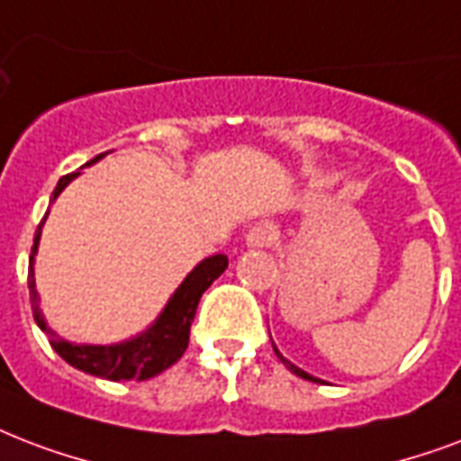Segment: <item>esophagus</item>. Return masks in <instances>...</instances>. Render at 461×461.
<instances>
[{"label":"esophagus","instance_id":"1","mask_svg":"<svg viewBox=\"0 0 461 461\" xmlns=\"http://www.w3.org/2000/svg\"><path fill=\"white\" fill-rule=\"evenodd\" d=\"M273 241V234L266 224H256L251 230L246 231V244L251 246V249H263V246H270Z\"/></svg>","mask_w":461,"mask_h":461}]
</instances>
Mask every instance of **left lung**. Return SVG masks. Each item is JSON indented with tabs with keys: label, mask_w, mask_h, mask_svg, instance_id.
I'll return each mask as SVG.
<instances>
[{
	"label": "left lung",
	"mask_w": 461,
	"mask_h": 461,
	"mask_svg": "<svg viewBox=\"0 0 461 461\" xmlns=\"http://www.w3.org/2000/svg\"><path fill=\"white\" fill-rule=\"evenodd\" d=\"M273 348H276V346H273ZM276 356H277V357H280V360H283V363H285V365H287V367H290V370H293V372H294V375H297V377H302V379H309V382H321V379H316V377H312V375H307V372H304V370H300V367H294V365H293V363H287L285 357H283V356H280V353H277V348H276Z\"/></svg>",
	"instance_id": "left-lung-1"
}]
</instances>
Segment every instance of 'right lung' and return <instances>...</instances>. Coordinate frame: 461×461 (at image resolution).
<instances>
[{
  "label": "right lung",
  "mask_w": 461,
  "mask_h": 461,
  "mask_svg": "<svg viewBox=\"0 0 461 461\" xmlns=\"http://www.w3.org/2000/svg\"><path fill=\"white\" fill-rule=\"evenodd\" d=\"M101 157L104 154H98L96 159H101ZM96 159L86 161V167L94 164ZM75 176H79V171L59 178V184L55 185V193H52V200L58 198L62 188ZM41 227H43V222L38 224V231H35L33 254L38 251ZM33 254H31V268H28V290H31V309H33L35 324L41 326V331L48 333L50 346L55 348V353L65 363H69L77 370L86 372V375L113 379V382H122V379H137L140 382V379L157 377L159 372L168 370L171 365L181 360L185 348H188V333H191L193 316H195L200 297H203L207 287L215 283L217 277L222 276L227 263H230L224 254H215L205 258V261H200L188 273L184 283H181V287L176 290L174 297L168 300V304L164 307L159 319L154 321L152 329H147L142 336L125 340V343H118V346H77V343L59 339L58 333L45 324L43 312L38 309V293H35L33 280Z\"/></svg>",
  "instance_id": "1"
}]
</instances>
